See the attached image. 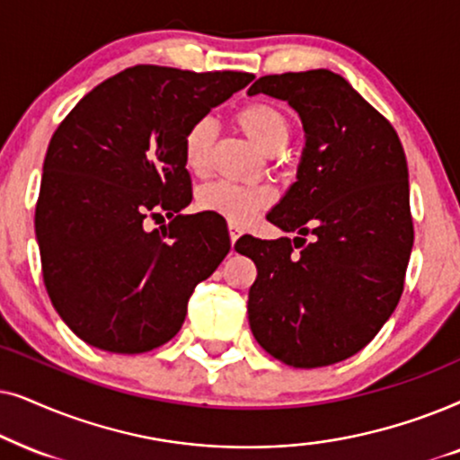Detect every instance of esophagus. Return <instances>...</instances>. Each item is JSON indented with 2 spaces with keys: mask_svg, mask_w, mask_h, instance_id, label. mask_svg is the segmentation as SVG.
Segmentation results:
<instances>
[{
  "mask_svg": "<svg viewBox=\"0 0 460 460\" xmlns=\"http://www.w3.org/2000/svg\"><path fill=\"white\" fill-rule=\"evenodd\" d=\"M240 235H242V229H240V226L229 225V240H231V246H235L237 237H240Z\"/></svg>",
  "mask_w": 460,
  "mask_h": 460,
  "instance_id": "obj_1",
  "label": "esophagus"
}]
</instances>
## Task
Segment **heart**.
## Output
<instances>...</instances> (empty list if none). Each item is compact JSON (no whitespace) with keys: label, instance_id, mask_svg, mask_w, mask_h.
Masks as SVG:
<instances>
[{"label":"heart","instance_id":"obj_1","mask_svg":"<svg viewBox=\"0 0 460 460\" xmlns=\"http://www.w3.org/2000/svg\"><path fill=\"white\" fill-rule=\"evenodd\" d=\"M237 128L267 155H275L284 149L290 138L292 126L288 115L278 105L265 101L248 102L234 113ZM214 143V124L210 119H198L189 126L182 138V162L193 174H201L208 168L210 149ZM273 195L265 187H246L235 182H210L198 193L199 210L212 212L234 225H246L256 214L271 206Z\"/></svg>","mask_w":460,"mask_h":460}]
</instances>
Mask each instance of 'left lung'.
Wrapping results in <instances>:
<instances>
[{"instance_id":"8db88e82","label":"left lung","mask_w":460,"mask_h":460,"mask_svg":"<svg viewBox=\"0 0 460 460\" xmlns=\"http://www.w3.org/2000/svg\"><path fill=\"white\" fill-rule=\"evenodd\" d=\"M259 92L288 101L307 140L296 182L267 214L301 237L235 243L259 271L250 330L286 366L322 368L362 351L400 303L414 242L406 153L394 126L332 71L265 75L248 94Z\"/></svg>"}]
</instances>
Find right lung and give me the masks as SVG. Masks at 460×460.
I'll use <instances>...</instances> for the list:
<instances>
[{
  "label": "right lung",
  "instance_id": "1",
  "mask_svg": "<svg viewBox=\"0 0 460 460\" xmlns=\"http://www.w3.org/2000/svg\"><path fill=\"white\" fill-rule=\"evenodd\" d=\"M242 71L137 65L88 92L52 134L35 235L48 296L88 345L146 353L174 339L187 301L231 242L223 217L191 204L182 138L252 82ZM173 220L146 232L142 220Z\"/></svg>",
  "mask_w": 460,
  "mask_h": 460
}]
</instances>
